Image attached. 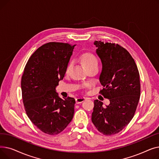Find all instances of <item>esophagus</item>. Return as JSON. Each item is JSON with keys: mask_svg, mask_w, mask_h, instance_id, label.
Here are the masks:
<instances>
[{"mask_svg": "<svg viewBox=\"0 0 159 159\" xmlns=\"http://www.w3.org/2000/svg\"><path fill=\"white\" fill-rule=\"evenodd\" d=\"M86 97H78L76 98V103L77 104H80L82 103V102H84L86 101Z\"/></svg>", "mask_w": 159, "mask_h": 159, "instance_id": "esophagus-1", "label": "esophagus"}]
</instances>
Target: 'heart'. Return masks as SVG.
<instances>
[{
	"mask_svg": "<svg viewBox=\"0 0 159 159\" xmlns=\"http://www.w3.org/2000/svg\"><path fill=\"white\" fill-rule=\"evenodd\" d=\"M80 61L82 66L84 67V68H88V67L93 66V65H97V62H98L97 57L93 53H89V52L82 53L80 56ZM70 68V66L67 67V69H66L67 72L69 71Z\"/></svg>",
	"mask_w": 159,
	"mask_h": 159,
	"instance_id": "1",
	"label": "heart"
}]
</instances>
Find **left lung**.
Returning a JSON list of instances; mask_svg holds the SVG:
<instances>
[{
    "label": "left lung",
    "mask_w": 159,
    "mask_h": 159,
    "mask_svg": "<svg viewBox=\"0 0 159 159\" xmlns=\"http://www.w3.org/2000/svg\"><path fill=\"white\" fill-rule=\"evenodd\" d=\"M102 70L100 91L110 104L95 100L91 120L99 132L112 135L122 131L135 115L140 95V75L131 55L121 46L101 41L94 42Z\"/></svg>",
    "instance_id": "left-lung-1"
}]
</instances>
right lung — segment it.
Here are the masks:
<instances>
[{
	"mask_svg": "<svg viewBox=\"0 0 159 159\" xmlns=\"http://www.w3.org/2000/svg\"><path fill=\"white\" fill-rule=\"evenodd\" d=\"M75 45L48 43L32 54L21 79L25 111L32 123L48 135H57L71 121L75 100L55 91L62 80Z\"/></svg>",
	"mask_w": 159,
	"mask_h": 159,
	"instance_id": "obj_1",
	"label": "right lung"
}]
</instances>
